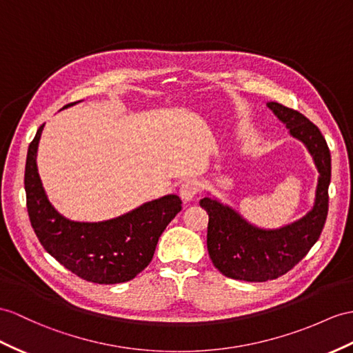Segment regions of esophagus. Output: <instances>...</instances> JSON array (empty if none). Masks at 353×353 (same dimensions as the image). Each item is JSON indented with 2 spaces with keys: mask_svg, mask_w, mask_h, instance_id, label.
<instances>
[{
  "mask_svg": "<svg viewBox=\"0 0 353 353\" xmlns=\"http://www.w3.org/2000/svg\"><path fill=\"white\" fill-rule=\"evenodd\" d=\"M201 190V184L196 178H188L181 184V188H179V196L184 202H190L193 201L196 194Z\"/></svg>",
  "mask_w": 353,
  "mask_h": 353,
  "instance_id": "obj_1",
  "label": "esophagus"
}]
</instances>
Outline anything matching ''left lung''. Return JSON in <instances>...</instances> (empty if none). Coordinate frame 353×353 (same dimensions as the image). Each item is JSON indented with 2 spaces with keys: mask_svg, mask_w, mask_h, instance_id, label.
I'll list each match as a JSON object with an SVG mask.
<instances>
[{
  "mask_svg": "<svg viewBox=\"0 0 353 353\" xmlns=\"http://www.w3.org/2000/svg\"><path fill=\"white\" fill-rule=\"evenodd\" d=\"M268 108L286 124L290 134L310 151L319 181L313 210L305 217L277 230L254 228L229 206L203 197L201 206L208 212L206 247L214 266L229 279L268 281L285 276L319 239L328 216L331 154L321 130L298 110L270 101Z\"/></svg>",
  "mask_w": 353,
  "mask_h": 353,
  "instance_id": "left-lung-1",
  "label": "left lung"
}]
</instances>
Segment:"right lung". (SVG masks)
<instances>
[{
	"mask_svg": "<svg viewBox=\"0 0 353 353\" xmlns=\"http://www.w3.org/2000/svg\"><path fill=\"white\" fill-rule=\"evenodd\" d=\"M43 125L28 147L23 181L30 221L40 244L68 271L87 281L115 285L134 279L150 265L163 230L183 208L181 199L168 194L101 223L64 219L49 203L37 172Z\"/></svg>",
	"mask_w": 353,
	"mask_h": 353,
	"instance_id": "add662e5",
	"label": "right lung"
}]
</instances>
